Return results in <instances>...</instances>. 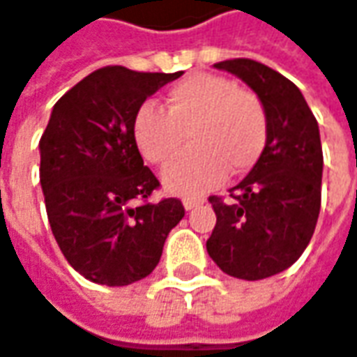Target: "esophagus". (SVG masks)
Wrapping results in <instances>:
<instances>
[{"label": "esophagus", "mask_w": 357, "mask_h": 357, "mask_svg": "<svg viewBox=\"0 0 357 357\" xmlns=\"http://www.w3.org/2000/svg\"><path fill=\"white\" fill-rule=\"evenodd\" d=\"M203 203H205L203 199H192V197H185V199H183V206H185L187 211H192V208L201 206Z\"/></svg>", "instance_id": "esophagus-1"}]
</instances>
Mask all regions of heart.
Masks as SVG:
<instances>
[{
    "label": "heart",
    "instance_id": "b5f03b06",
    "mask_svg": "<svg viewBox=\"0 0 357 357\" xmlns=\"http://www.w3.org/2000/svg\"><path fill=\"white\" fill-rule=\"evenodd\" d=\"M162 183L170 192L199 197L223 183L229 169L247 170L263 151L267 136L265 110L255 94L215 74H190L165 96V110L142 104L132 120L140 154L156 167L172 165Z\"/></svg>",
    "mask_w": 357,
    "mask_h": 357
}]
</instances>
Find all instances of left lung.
<instances>
[{"label": "left lung", "instance_id": "obj_1", "mask_svg": "<svg viewBox=\"0 0 357 357\" xmlns=\"http://www.w3.org/2000/svg\"><path fill=\"white\" fill-rule=\"evenodd\" d=\"M231 72L265 110V146L249 174L233 187V201L211 197L217 215L206 251L231 277L257 281L291 267L312 241L321 205L324 152L319 126L301 90L255 60H227Z\"/></svg>", "mask_w": 357, "mask_h": 357}]
</instances>
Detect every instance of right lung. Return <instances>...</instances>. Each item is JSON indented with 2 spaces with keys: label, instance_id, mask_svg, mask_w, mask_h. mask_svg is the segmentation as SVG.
<instances>
[{
  "label": "right lung",
  "instance_id": "right-lung-1",
  "mask_svg": "<svg viewBox=\"0 0 357 357\" xmlns=\"http://www.w3.org/2000/svg\"><path fill=\"white\" fill-rule=\"evenodd\" d=\"M183 72L108 66L68 90L40 140V185L52 233L68 263L92 283L122 287L151 275L178 199L132 206L158 187L136 149L132 120L144 100Z\"/></svg>",
  "mask_w": 357,
  "mask_h": 357
}]
</instances>
